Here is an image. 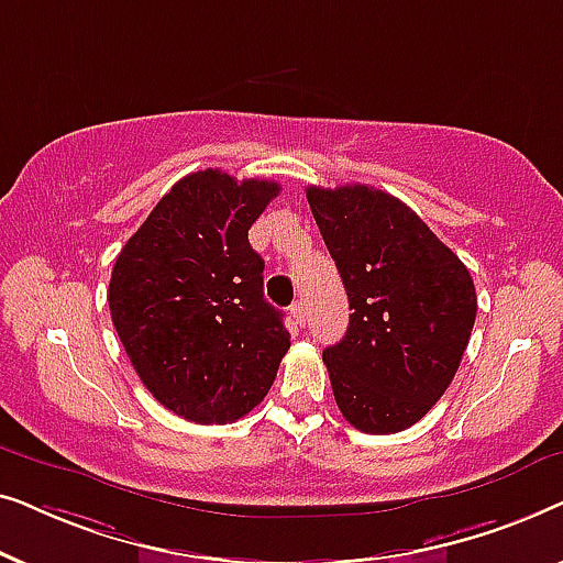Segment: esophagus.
<instances>
[{
	"label": "esophagus",
	"mask_w": 563,
	"mask_h": 563,
	"mask_svg": "<svg viewBox=\"0 0 563 563\" xmlns=\"http://www.w3.org/2000/svg\"><path fill=\"white\" fill-rule=\"evenodd\" d=\"M291 318H295V322L299 328H305V322H307V310H305V302L302 299H297L295 305H291Z\"/></svg>",
	"instance_id": "obj_1"
}]
</instances>
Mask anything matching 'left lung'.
I'll return each instance as SVG.
<instances>
[{
  "label": "left lung",
  "mask_w": 563,
  "mask_h": 563,
  "mask_svg": "<svg viewBox=\"0 0 563 563\" xmlns=\"http://www.w3.org/2000/svg\"><path fill=\"white\" fill-rule=\"evenodd\" d=\"M307 202L353 310L343 341L322 351L338 410L361 433H399L459 372L476 320L472 274L387 191L307 187Z\"/></svg>",
  "instance_id": "1"
}]
</instances>
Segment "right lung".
Here are the masks:
<instances>
[{
  "label": "right lung",
  "mask_w": 563,
  "mask_h": 563,
  "mask_svg": "<svg viewBox=\"0 0 563 563\" xmlns=\"http://www.w3.org/2000/svg\"><path fill=\"white\" fill-rule=\"evenodd\" d=\"M279 184L205 168L161 197L114 261L110 314L130 364L166 410L225 426L272 389L289 333L264 299L249 230Z\"/></svg>",
  "instance_id": "1"
}]
</instances>
